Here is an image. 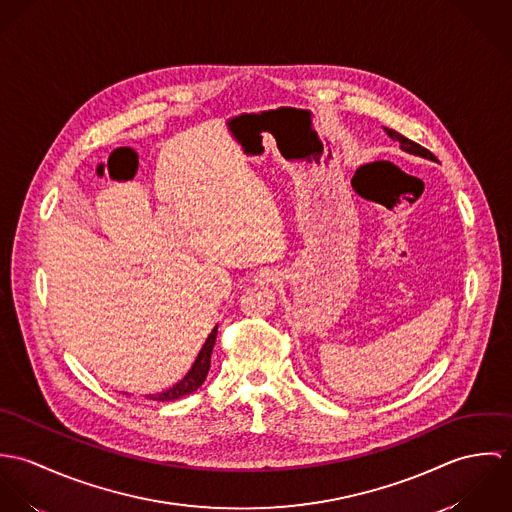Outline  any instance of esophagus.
Here are the masks:
<instances>
[{
	"instance_id": "1",
	"label": "esophagus",
	"mask_w": 512,
	"mask_h": 512,
	"mask_svg": "<svg viewBox=\"0 0 512 512\" xmlns=\"http://www.w3.org/2000/svg\"><path fill=\"white\" fill-rule=\"evenodd\" d=\"M278 280V274L274 270H260L256 276H254V282L256 284H274Z\"/></svg>"
}]
</instances>
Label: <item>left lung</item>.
Instances as JSON below:
<instances>
[{
    "label": "left lung",
    "instance_id": "8db88e82",
    "mask_svg": "<svg viewBox=\"0 0 512 512\" xmlns=\"http://www.w3.org/2000/svg\"><path fill=\"white\" fill-rule=\"evenodd\" d=\"M384 130H386V134H388L394 142H398V144H400V149H402V151L412 153V155H418V157H424V159H432V161H436V155H434L432 151H428L426 147H422L420 144H416V142H412V140L404 138V136H402V134H398L396 130H388V128H384Z\"/></svg>",
    "mask_w": 512,
    "mask_h": 512
}]
</instances>
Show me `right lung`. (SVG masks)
Masks as SVG:
<instances>
[{"mask_svg": "<svg viewBox=\"0 0 512 512\" xmlns=\"http://www.w3.org/2000/svg\"><path fill=\"white\" fill-rule=\"evenodd\" d=\"M217 329H219V325H215V329L207 337L205 345L201 347V351H199L195 363L189 368V372L179 382L169 386L167 390H161L157 394H146L147 400L171 402V400H177L181 396H187V394L195 392L205 382V378L209 374V368H211V355H213V347H215V341H217Z\"/></svg>", "mask_w": 512, "mask_h": 512, "instance_id": "1", "label": "right lung"}]
</instances>
